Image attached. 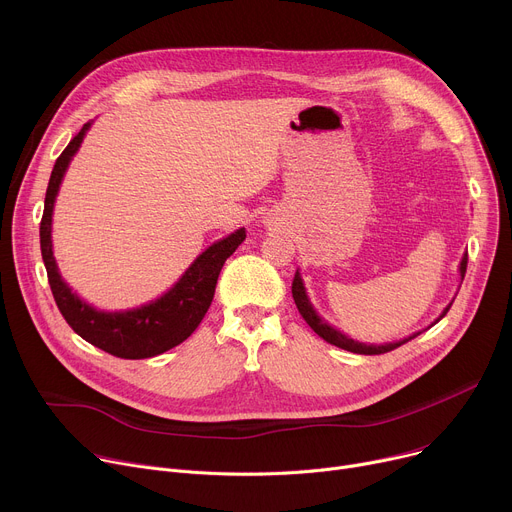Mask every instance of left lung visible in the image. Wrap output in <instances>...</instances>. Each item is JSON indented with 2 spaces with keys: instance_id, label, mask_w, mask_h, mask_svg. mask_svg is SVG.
Here are the masks:
<instances>
[{
  "instance_id": "obj_1",
  "label": "left lung",
  "mask_w": 512,
  "mask_h": 512,
  "mask_svg": "<svg viewBox=\"0 0 512 512\" xmlns=\"http://www.w3.org/2000/svg\"><path fill=\"white\" fill-rule=\"evenodd\" d=\"M466 267H468V253L464 255V259H462V263H460L462 279H464V275H466ZM291 296H294V302H296V306H298L302 318L308 322V326H310L320 338H324L326 342H330V344H334V346H338V348H344V350H350V352H356V354H383V352L395 350L397 346H401V344H405V342H409V340H413L415 336L421 334V332H417V334H413V336H409V338H405V340H401V342H393V344H381V346L369 344V346H367V344H362V342H354L352 338L344 336L342 332H338L336 328H332V326H328L324 320H320V316L314 312L312 304L308 302V296H306V289H304V283H302L300 273H296V275H294V281H291ZM450 308H452V304L444 310V314H442L440 318H437V320H442V318L448 314ZM437 320H435V322H437Z\"/></svg>"
}]
</instances>
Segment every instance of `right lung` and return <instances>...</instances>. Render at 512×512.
<instances>
[{"label": "right lung", "mask_w": 512, "mask_h": 512, "mask_svg": "<svg viewBox=\"0 0 512 512\" xmlns=\"http://www.w3.org/2000/svg\"><path fill=\"white\" fill-rule=\"evenodd\" d=\"M89 125L91 123H85L83 129L70 139L64 152L58 156L48 180L44 214L40 221V249L48 283L60 314L81 338L119 358H150L178 346L198 328L214 298L218 273H221L225 261L235 253V249L245 241V229H239L227 239L208 247L168 294L154 304L115 314L97 312L95 308L87 306L77 298V294H72L58 275V267L52 257L50 225L60 180L70 158L77 154Z\"/></svg>", "instance_id": "obj_1"}]
</instances>
